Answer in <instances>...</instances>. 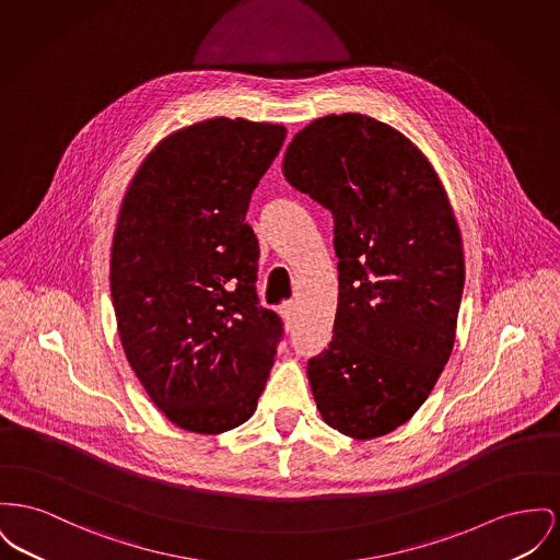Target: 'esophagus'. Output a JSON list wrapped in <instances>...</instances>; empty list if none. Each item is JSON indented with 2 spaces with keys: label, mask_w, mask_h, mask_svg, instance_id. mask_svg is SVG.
Instances as JSON below:
<instances>
[{
  "label": "esophagus",
  "mask_w": 560,
  "mask_h": 560,
  "mask_svg": "<svg viewBox=\"0 0 560 560\" xmlns=\"http://www.w3.org/2000/svg\"><path fill=\"white\" fill-rule=\"evenodd\" d=\"M298 304L294 300H288L281 304V317L288 322V324H294L296 322Z\"/></svg>",
  "instance_id": "34e87169"
}]
</instances>
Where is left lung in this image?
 <instances>
[{"label": "left lung", "instance_id": "obj_1", "mask_svg": "<svg viewBox=\"0 0 560 560\" xmlns=\"http://www.w3.org/2000/svg\"><path fill=\"white\" fill-rule=\"evenodd\" d=\"M285 179L334 215L338 306L308 383L329 428L370 440L404 425L451 358L465 281L460 232L425 154L363 114L292 139Z\"/></svg>", "mask_w": 560, "mask_h": 560}]
</instances>
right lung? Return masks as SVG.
Wrapping results in <instances>:
<instances>
[{
	"instance_id": "1",
	"label": "right lung",
	"mask_w": 560,
	"mask_h": 560,
	"mask_svg": "<svg viewBox=\"0 0 560 560\" xmlns=\"http://www.w3.org/2000/svg\"><path fill=\"white\" fill-rule=\"evenodd\" d=\"M283 125L211 118L165 137L139 166L112 243L109 288L122 349L177 428L245 423L283 324L256 294L260 245L245 224Z\"/></svg>"
}]
</instances>
